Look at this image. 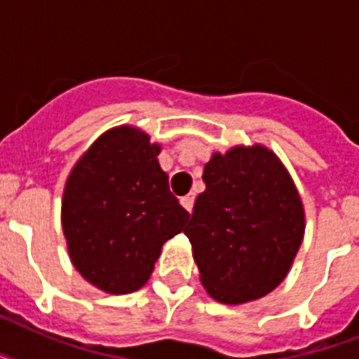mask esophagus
<instances>
[{
    "instance_id": "obj_1",
    "label": "esophagus",
    "mask_w": 359,
    "mask_h": 359,
    "mask_svg": "<svg viewBox=\"0 0 359 359\" xmlns=\"http://www.w3.org/2000/svg\"><path fill=\"white\" fill-rule=\"evenodd\" d=\"M194 199H196L194 194H188V196L180 197V205H182L188 212H191V208H194Z\"/></svg>"
}]
</instances>
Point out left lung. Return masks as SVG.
<instances>
[{"instance_id":"1","label":"left lung","mask_w":359,"mask_h":359,"mask_svg":"<svg viewBox=\"0 0 359 359\" xmlns=\"http://www.w3.org/2000/svg\"><path fill=\"white\" fill-rule=\"evenodd\" d=\"M203 180L184 229L201 283L222 304L262 298L283 281L304 238L294 182L262 145L216 152Z\"/></svg>"}]
</instances>
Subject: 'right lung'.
Here are the masks:
<instances>
[{"label": "right lung", "instance_id": "1", "mask_svg": "<svg viewBox=\"0 0 359 359\" xmlns=\"http://www.w3.org/2000/svg\"><path fill=\"white\" fill-rule=\"evenodd\" d=\"M160 147L132 126L100 135L70 173L61 222L72 264L111 294L147 283L163 242L190 214L169 190Z\"/></svg>", "mask_w": 359, "mask_h": 359}]
</instances>
